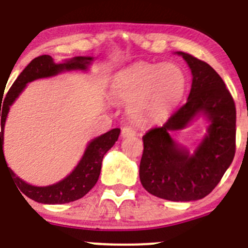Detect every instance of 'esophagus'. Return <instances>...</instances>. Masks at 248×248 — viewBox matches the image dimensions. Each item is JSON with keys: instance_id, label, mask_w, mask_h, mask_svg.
I'll list each match as a JSON object with an SVG mask.
<instances>
[{"instance_id": "34e87169", "label": "esophagus", "mask_w": 248, "mask_h": 248, "mask_svg": "<svg viewBox=\"0 0 248 248\" xmlns=\"http://www.w3.org/2000/svg\"><path fill=\"white\" fill-rule=\"evenodd\" d=\"M136 134H137L136 129L131 126L124 127L121 131V136L124 137V138H127V137H133V136H136Z\"/></svg>"}]
</instances>
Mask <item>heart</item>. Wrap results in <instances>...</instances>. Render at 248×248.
<instances>
[{
    "mask_svg": "<svg viewBox=\"0 0 248 248\" xmlns=\"http://www.w3.org/2000/svg\"><path fill=\"white\" fill-rule=\"evenodd\" d=\"M186 74L175 63H138L119 73L112 82V96L131 104L134 120L150 119L174 107L186 91Z\"/></svg>",
    "mask_w": 248,
    "mask_h": 248,
    "instance_id": "b5f03b06",
    "label": "heart"
}]
</instances>
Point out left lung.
I'll return each mask as SVG.
<instances>
[{
  "instance_id": "left-lung-1",
  "label": "left lung",
  "mask_w": 248,
  "mask_h": 248,
  "mask_svg": "<svg viewBox=\"0 0 248 248\" xmlns=\"http://www.w3.org/2000/svg\"><path fill=\"white\" fill-rule=\"evenodd\" d=\"M192 72L188 99L161 127L142 137L140 182L152 196L171 202L198 201L211 193L235 156L236 109L231 92L210 64L179 51ZM199 112L210 120L208 134L193 155L170 133L184 128Z\"/></svg>"
}]
</instances>
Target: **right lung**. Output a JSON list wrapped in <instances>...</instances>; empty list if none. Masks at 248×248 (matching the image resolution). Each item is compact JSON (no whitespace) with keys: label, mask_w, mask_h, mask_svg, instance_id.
Instances as JSON below:
<instances>
[{"label":"right lung","mask_w":248,"mask_h":248,"mask_svg":"<svg viewBox=\"0 0 248 248\" xmlns=\"http://www.w3.org/2000/svg\"><path fill=\"white\" fill-rule=\"evenodd\" d=\"M92 61V57L78 56L73 57L64 63H55L54 60L49 55H42L32 60L24 71L19 74L14 84L9 89L8 93L6 94L3 104L0 103V116H1V132H0V164L1 161L6 164L3 155V129L6 124L7 115H8L9 107L14 103L16 97L21 93L27 82L33 81L39 78H47L56 76L63 71H73V69H81L85 71ZM2 109H0V107ZM120 136V129L114 128L107 133L102 134L92 140L86 147L84 156L80 159L79 164L76 167L73 171L64 177L62 181L55 185H50L46 187H37L26 184L20 177H17L11 169L9 170L12 179L14 180L16 185L19 187L20 191L34 202H42V204H66L78 199L82 198L85 194L92 189V187L98 181L99 174H101L102 161L107 151L112 147V145L117 141ZM22 196V194H21Z\"/></svg>","instance_id":"right-lung-1"}]
</instances>
